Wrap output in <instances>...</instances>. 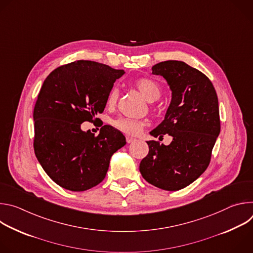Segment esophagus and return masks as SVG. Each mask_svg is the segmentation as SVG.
<instances>
[{
  "label": "esophagus",
  "instance_id": "34e87169",
  "mask_svg": "<svg viewBox=\"0 0 253 253\" xmlns=\"http://www.w3.org/2000/svg\"><path fill=\"white\" fill-rule=\"evenodd\" d=\"M136 139L135 138H133V137H131V136H126V141H127V143H132V142H134Z\"/></svg>",
  "mask_w": 253,
  "mask_h": 253
}]
</instances>
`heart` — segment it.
Returning a JSON list of instances; mask_svg holds the SVG:
<instances>
[{"instance_id": "obj_1", "label": "heart", "mask_w": 253, "mask_h": 253, "mask_svg": "<svg viewBox=\"0 0 253 253\" xmlns=\"http://www.w3.org/2000/svg\"><path fill=\"white\" fill-rule=\"evenodd\" d=\"M135 86L137 87L139 92L142 94V96L145 98V100L150 103L156 101L160 97V94H161L160 86L152 79L141 78L135 82ZM118 95H119L118 90L116 88H113L110 91L109 95H108L107 104L110 107L114 106L117 102ZM114 125L117 129L129 135L138 134L144 126L143 122L136 119H132V118H119L114 122Z\"/></svg>"}]
</instances>
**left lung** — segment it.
<instances>
[{
	"mask_svg": "<svg viewBox=\"0 0 253 253\" xmlns=\"http://www.w3.org/2000/svg\"><path fill=\"white\" fill-rule=\"evenodd\" d=\"M152 74L166 80L171 102L164 120L150 134H169L172 142L147 141L149 153L139 170L150 184L176 191L195 181L209 165L220 133L218 98L211 81L182 61L160 62L152 67Z\"/></svg>",
	"mask_w": 253,
	"mask_h": 253,
	"instance_id": "1",
	"label": "left lung"
}]
</instances>
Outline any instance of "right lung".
<instances>
[{
    "label": "right lung",
    "instance_id": "1",
    "mask_svg": "<svg viewBox=\"0 0 253 253\" xmlns=\"http://www.w3.org/2000/svg\"><path fill=\"white\" fill-rule=\"evenodd\" d=\"M124 70L80 60L61 66L43 83L34 108V150L48 176L71 191H85L106 176L112 155L125 136L104 125L98 136L81 129L106 107L107 98Z\"/></svg>",
    "mask_w": 253,
    "mask_h": 253
}]
</instances>
